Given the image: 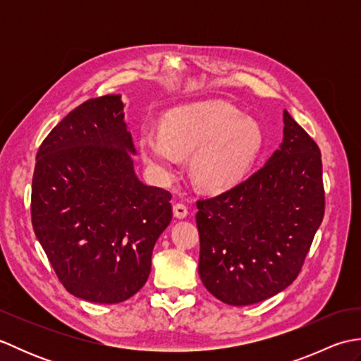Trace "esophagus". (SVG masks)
I'll return each instance as SVG.
<instances>
[{
	"mask_svg": "<svg viewBox=\"0 0 361 361\" xmlns=\"http://www.w3.org/2000/svg\"><path fill=\"white\" fill-rule=\"evenodd\" d=\"M189 214V209L188 206L185 203H175L173 204V216L176 219H186Z\"/></svg>",
	"mask_w": 361,
	"mask_h": 361,
	"instance_id": "1",
	"label": "esophagus"
}]
</instances>
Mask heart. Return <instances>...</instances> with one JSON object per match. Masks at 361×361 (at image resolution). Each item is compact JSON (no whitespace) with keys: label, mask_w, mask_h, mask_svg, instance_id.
Segmentation results:
<instances>
[{"label":"heart","mask_w":361,"mask_h":361,"mask_svg":"<svg viewBox=\"0 0 361 361\" xmlns=\"http://www.w3.org/2000/svg\"><path fill=\"white\" fill-rule=\"evenodd\" d=\"M264 147L259 124L234 105L214 101L167 113L161 132H140L144 159L161 176H172L178 153H192L190 172L198 186L220 190L239 183Z\"/></svg>","instance_id":"heart-1"}]
</instances>
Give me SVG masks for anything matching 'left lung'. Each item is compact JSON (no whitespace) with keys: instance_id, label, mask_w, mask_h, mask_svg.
<instances>
[{"instance_id":"obj_1","label":"left lung","mask_w":361,"mask_h":361,"mask_svg":"<svg viewBox=\"0 0 361 361\" xmlns=\"http://www.w3.org/2000/svg\"><path fill=\"white\" fill-rule=\"evenodd\" d=\"M283 124L279 150L259 171L197 200L198 273L229 305L256 304L287 288L324 217L319 147L287 110Z\"/></svg>"}]
</instances>
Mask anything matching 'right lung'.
Wrapping results in <instances>:
<instances>
[{"label": "right lung", "mask_w": 361, "mask_h": 361, "mask_svg": "<svg viewBox=\"0 0 361 361\" xmlns=\"http://www.w3.org/2000/svg\"><path fill=\"white\" fill-rule=\"evenodd\" d=\"M121 96L70 111L37 152L30 217L62 286L91 302L140 291L152 251L172 220V194L133 171L135 145Z\"/></svg>", "instance_id": "add662e5"}]
</instances>
